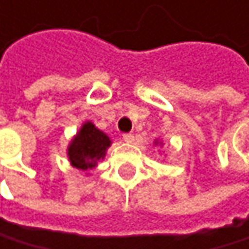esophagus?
<instances>
[{
    "mask_svg": "<svg viewBox=\"0 0 249 249\" xmlns=\"http://www.w3.org/2000/svg\"><path fill=\"white\" fill-rule=\"evenodd\" d=\"M122 140L127 143H133L134 142V136L133 134H122Z\"/></svg>",
    "mask_w": 249,
    "mask_h": 249,
    "instance_id": "1",
    "label": "esophagus"
}]
</instances>
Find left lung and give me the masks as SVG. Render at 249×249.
<instances>
[{
  "label": "left lung",
  "mask_w": 249,
  "mask_h": 249,
  "mask_svg": "<svg viewBox=\"0 0 249 249\" xmlns=\"http://www.w3.org/2000/svg\"><path fill=\"white\" fill-rule=\"evenodd\" d=\"M154 146H162V142L161 140H154Z\"/></svg>",
  "instance_id": "left-lung-1"
}]
</instances>
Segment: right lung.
<instances>
[{"label": "right lung", "mask_w": 249, "mask_h": 249, "mask_svg": "<svg viewBox=\"0 0 249 249\" xmlns=\"http://www.w3.org/2000/svg\"><path fill=\"white\" fill-rule=\"evenodd\" d=\"M112 140L106 133L98 130L91 121H85L67 146V157L74 169L88 176L98 166V161L104 160Z\"/></svg>", "instance_id": "right-lung-1"}]
</instances>
